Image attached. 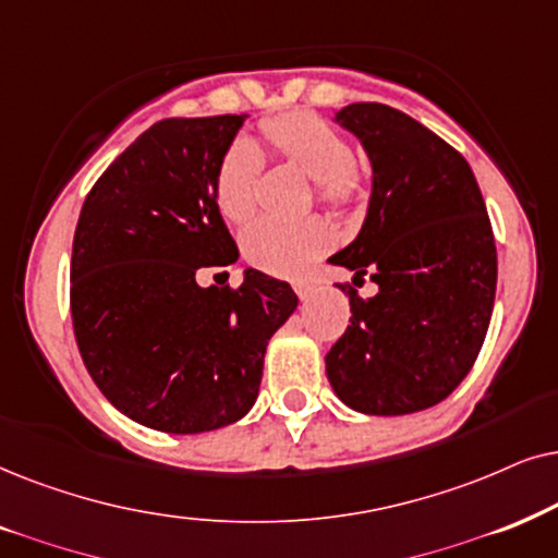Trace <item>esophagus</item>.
<instances>
[{
	"label": "esophagus",
	"instance_id": "34e87169",
	"mask_svg": "<svg viewBox=\"0 0 558 558\" xmlns=\"http://www.w3.org/2000/svg\"><path fill=\"white\" fill-rule=\"evenodd\" d=\"M293 291H295V293H299V299H303V301H306V299H308V295L316 291V288H314V286H311V283H306V280H295V283H293Z\"/></svg>",
	"mask_w": 558,
	"mask_h": 558
}]
</instances>
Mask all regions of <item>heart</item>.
<instances>
[{
    "label": "heart",
    "mask_w": 558,
    "mask_h": 558,
    "mask_svg": "<svg viewBox=\"0 0 558 558\" xmlns=\"http://www.w3.org/2000/svg\"><path fill=\"white\" fill-rule=\"evenodd\" d=\"M275 155L314 178L316 196L333 209H354L367 193L362 168L349 140L311 111L270 117L259 124ZM263 153L250 140H234L217 173V204L229 221H244L257 206ZM333 244L329 221L259 217L242 229V252L250 265L272 275H301Z\"/></svg>",
    "instance_id": "b5f03b06"
}]
</instances>
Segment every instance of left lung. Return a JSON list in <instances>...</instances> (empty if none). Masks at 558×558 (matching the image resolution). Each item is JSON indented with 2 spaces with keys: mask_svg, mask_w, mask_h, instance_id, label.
Returning <instances> with one entry per match:
<instances>
[{
  "mask_svg": "<svg viewBox=\"0 0 558 558\" xmlns=\"http://www.w3.org/2000/svg\"><path fill=\"white\" fill-rule=\"evenodd\" d=\"M337 122L373 162V196L356 240L329 263L380 291L349 288L352 318L326 375L354 411L415 413L464 380L485 341L497 286L485 198L470 162L403 111L360 101Z\"/></svg>",
  "mask_w": 558,
  "mask_h": 558,
  "instance_id": "8db88e82",
  "label": "left lung"
}]
</instances>
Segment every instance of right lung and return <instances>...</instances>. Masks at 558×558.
Segmentation results:
<instances>
[{"instance_id":"right-lung-1","label":"right lung","mask_w":558,"mask_h":558,"mask_svg":"<svg viewBox=\"0 0 558 558\" xmlns=\"http://www.w3.org/2000/svg\"><path fill=\"white\" fill-rule=\"evenodd\" d=\"M247 114L155 122L88 191L73 234L71 318L81 360L117 411L166 434H202L255 405L267 341L293 288L244 270L202 288L240 252L217 173Z\"/></svg>"}]
</instances>
